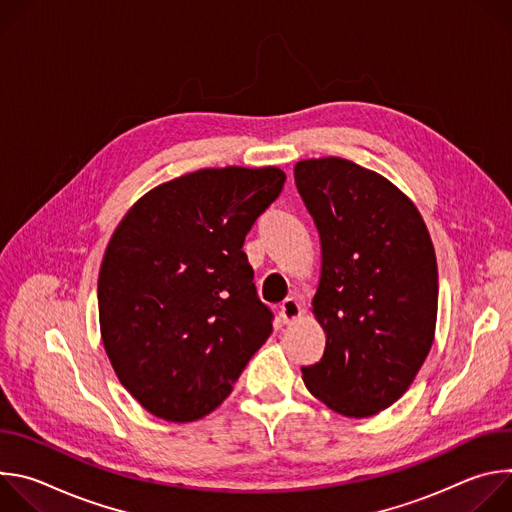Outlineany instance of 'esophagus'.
Here are the masks:
<instances>
[{"mask_svg":"<svg viewBox=\"0 0 512 512\" xmlns=\"http://www.w3.org/2000/svg\"><path fill=\"white\" fill-rule=\"evenodd\" d=\"M302 306L298 304L296 298H285L281 304H279V318L283 320V324H289L294 322L296 318L302 316Z\"/></svg>","mask_w":512,"mask_h":512,"instance_id":"1","label":"esophagus"}]
</instances>
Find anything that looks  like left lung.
Instances as JSON below:
<instances>
[{
  "label": "left lung",
  "instance_id": "8db88e82",
  "mask_svg": "<svg viewBox=\"0 0 512 512\" xmlns=\"http://www.w3.org/2000/svg\"><path fill=\"white\" fill-rule=\"evenodd\" d=\"M294 178L320 233L314 314L326 332L302 377L336 413L369 417L409 389L431 348L435 251L419 210L377 172L322 158L298 162Z\"/></svg>",
  "mask_w": 512,
  "mask_h": 512
}]
</instances>
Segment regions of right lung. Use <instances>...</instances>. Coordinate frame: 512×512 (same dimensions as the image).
I'll use <instances>...</instances> for the list:
<instances>
[{
    "label": "right lung",
    "mask_w": 512,
    "mask_h": 512,
    "mask_svg": "<svg viewBox=\"0 0 512 512\" xmlns=\"http://www.w3.org/2000/svg\"><path fill=\"white\" fill-rule=\"evenodd\" d=\"M279 168H208L145 194L99 271V320L121 385L166 421L221 405L273 330L243 243L281 194Z\"/></svg>",
    "instance_id": "1"
}]
</instances>
